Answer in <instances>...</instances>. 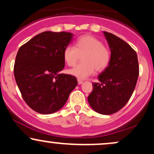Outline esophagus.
<instances>
[{"label": "esophagus", "mask_w": 154, "mask_h": 154, "mask_svg": "<svg viewBox=\"0 0 154 154\" xmlns=\"http://www.w3.org/2000/svg\"><path fill=\"white\" fill-rule=\"evenodd\" d=\"M77 82H78L79 85H81V84H82V83H83V81L81 80V79H77Z\"/></svg>", "instance_id": "34e87169"}]
</instances>
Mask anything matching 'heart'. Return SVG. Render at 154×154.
<instances>
[{"label": "heart", "instance_id": "obj_1", "mask_svg": "<svg viewBox=\"0 0 154 154\" xmlns=\"http://www.w3.org/2000/svg\"><path fill=\"white\" fill-rule=\"evenodd\" d=\"M82 62L69 71V73L79 79H85L97 72H102L109 66L111 53L103 45V42L91 35L79 37L75 48L69 45L64 48L63 58L67 66H74L82 56Z\"/></svg>", "mask_w": 154, "mask_h": 154}]
</instances>
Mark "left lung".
Masks as SVG:
<instances>
[{
	"mask_svg": "<svg viewBox=\"0 0 154 154\" xmlns=\"http://www.w3.org/2000/svg\"><path fill=\"white\" fill-rule=\"evenodd\" d=\"M111 51L109 66L98 75L100 83H93L88 103L96 112L114 114L123 108L135 90L139 75L137 54L122 39L103 32Z\"/></svg>",
	"mask_w": 154,
	"mask_h": 154,
	"instance_id": "8db88e82",
	"label": "left lung"
}]
</instances>
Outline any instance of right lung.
Listing matches in <instances>:
<instances>
[{"label": "right lung", "mask_w": 154, "mask_h": 154, "mask_svg": "<svg viewBox=\"0 0 154 154\" xmlns=\"http://www.w3.org/2000/svg\"><path fill=\"white\" fill-rule=\"evenodd\" d=\"M73 34L46 31L22 45L16 56L14 73L23 99L36 112L50 114L60 110L77 85L75 77L61 74L64 48Z\"/></svg>", "instance_id": "right-lung-1"}]
</instances>
